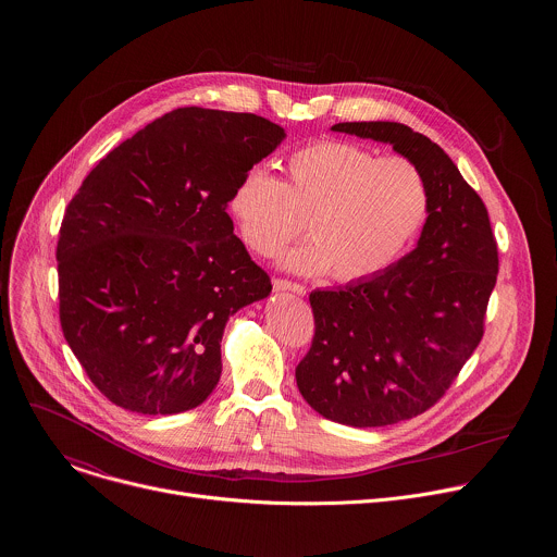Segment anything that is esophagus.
I'll return each instance as SVG.
<instances>
[{
    "mask_svg": "<svg viewBox=\"0 0 557 557\" xmlns=\"http://www.w3.org/2000/svg\"><path fill=\"white\" fill-rule=\"evenodd\" d=\"M274 289H276V292H294L296 296H305V294H307V287H305V285L294 283V281H287V278H274Z\"/></svg>",
    "mask_w": 557,
    "mask_h": 557,
    "instance_id": "1",
    "label": "esophagus"
}]
</instances>
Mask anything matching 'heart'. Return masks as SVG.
Returning <instances> with one entry per match:
<instances>
[{
  "label": "heart",
  "mask_w": 557,
  "mask_h": 557,
  "mask_svg": "<svg viewBox=\"0 0 557 557\" xmlns=\"http://www.w3.org/2000/svg\"><path fill=\"white\" fill-rule=\"evenodd\" d=\"M287 182L248 169L230 197L239 238L272 257L305 234L315 242L283 257L296 272L332 270L336 281H364L384 272L420 232L429 214L422 171L403 157L380 159L349 141L323 139L296 150Z\"/></svg>",
  "instance_id": "b5f03b06"
}]
</instances>
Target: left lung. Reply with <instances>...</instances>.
Masks as SVG:
<instances>
[{
    "instance_id": "1",
    "label": "left lung",
    "mask_w": 557,
    "mask_h": 557,
    "mask_svg": "<svg viewBox=\"0 0 557 557\" xmlns=\"http://www.w3.org/2000/svg\"><path fill=\"white\" fill-rule=\"evenodd\" d=\"M332 131L391 144L411 160L429 186V216L418 246L384 272L309 296L315 334L296 382L327 420L397 424L444 397L482 341L497 242L476 190L429 137L398 122Z\"/></svg>"
}]
</instances>
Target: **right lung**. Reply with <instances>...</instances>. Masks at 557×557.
I'll return each mask as SVG.
<instances>
[{"mask_svg":"<svg viewBox=\"0 0 557 557\" xmlns=\"http://www.w3.org/2000/svg\"><path fill=\"white\" fill-rule=\"evenodd\" d=\"M283 139L255 113L182 107L83 180L58 242L60 323L111 403L166 416L212 395L227 319L272 292L227 203Z\"/></svg>","mask_w":557,"mask_h":557,"instance_id":"obj_1","label":"right lung"}]
</instances>
